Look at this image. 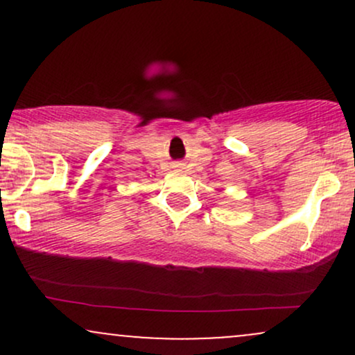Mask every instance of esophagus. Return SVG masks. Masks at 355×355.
Here are the masks:
<instances>
[{
	"mask_svg": "<svg viewBox=\"0 0 355 355\" xmlns=\"http://www.w3.org/2000/svg\"><path fill=\"white\" fill-rule=\"evenodd\" d=\"M177 166H180V165H177ZM180 168H182V166H180Z\"/></svg>",
	"mask_w": 355,
	"mask_h": 355,
	"instance_id": "esophagus-1",
	"label": "esophagus"
}]
</instances>
